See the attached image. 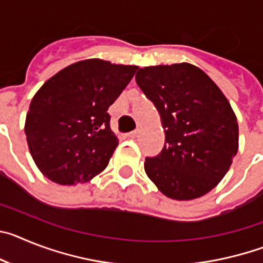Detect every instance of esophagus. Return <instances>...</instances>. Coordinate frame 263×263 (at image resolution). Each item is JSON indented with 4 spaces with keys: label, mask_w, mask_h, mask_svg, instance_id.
Returning a JSON list of instances; mask_svg holds the SVG:
<instances>
[{
    "label": "esophagus",
    "mask_w": 263,
    "mask_h": 263,
    "mask_svg": "<svg viewBox=\"0 0 263 263\" xmlns=\"http://www.w3.org/2000/svg\"><path fill=\"white\" fill-rule=\"evenodd\" d=\"M138 134H139V130H134V132H132V133H129L127 134V138H132V139H134V138H137V137H138Z\"/></svg>",
    "instance_id": "1"
}]
</instances>
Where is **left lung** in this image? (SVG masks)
Returning a JSON list of instances; mask_svg holds the SVG:
<instances>
[{"instance_id": "8db88e82", "label": "left lung", "mask_w": 263, "mask_h": 263, "mask_svg": "<svg viewBox=\"0 0 263 263\" xmlns=\"http://www.w3.org/2000/svg\"><path fill=\"white\" fill-rule=\"evenodd\" d=\"M138 87L153 101L164 130L163 150L145 171L164 196L194 200L221 182L238 152L231 104L203 69L190 63L143 67Z\"/></svg>"}]
</instances>
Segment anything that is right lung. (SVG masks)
<instances>
[{
	"label": "right lung",
	"mask_w": 263,
	"mask_h": 263,
	"mask_svg": "<svg viewBox=\"0 0 263 263\" xmlns=\"http://www.w3.org/2000/svg\"><path fill=\"white\" fill-rule=\"evenodd\" d=\"M137 69L92 58L60 69L39 88L30 103L25 134L46 178L76 185L105 170L118 146L108 108Z\"/></svg>",
	"instance_id": "obj_1"
}]
</instances>
